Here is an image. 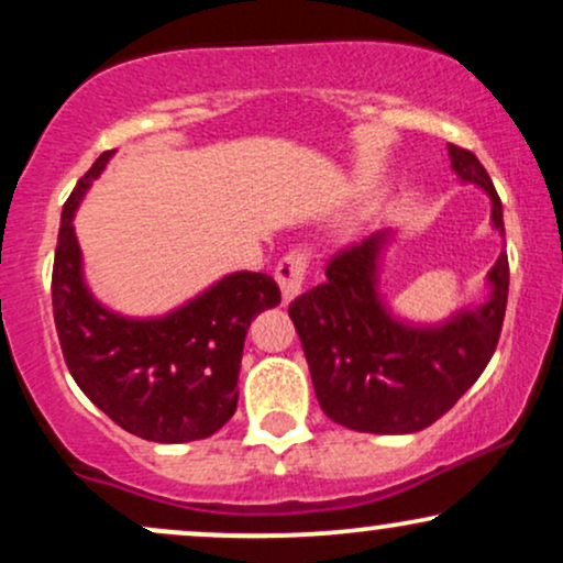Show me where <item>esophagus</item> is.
I'll use <instances>...</instances> for the list:
<instances>
[{"instance_id":"1","label":"esophagus","mask_w":563,"mask_h":563,"mask_svg":"<svg viewBox=\"0 0 563 563\" xmlns=\"http://www.w3.org/2000/svg\"><path fill=\"white\" fill-rule=\"evenodd\" d=\"M307 269H309V254L301 249L288 251V254L277 262L275 277H277V283H280L283 299L290 301L294 296H299V290L303 286V277H307Z\"/></svg>"}]
</instances>
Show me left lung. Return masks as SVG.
Segmentation results:
<instances>
[{"label":"left lung","instance_id":"8db88e82","mask_svg":"<svg viewBox=\"0 0 563 563\" xmlns=\"http://www.w3.org/2000/svg\"><path fill=\"white\" fill-rule=\"evenodd\" d=\"M450 161L463 183L484 187L493 224L506 232L503 203L479 158L450 145ZM384 243V232H376L333 254L328 280L296 296L288 314L331 421L365 434H412L439 421L493 360L508 303V256L500 254L489 269L487 303L439 328H412L394 320L378 299Z\"/></svg>","mask_w":563,"mask_h":563}]
</instances>
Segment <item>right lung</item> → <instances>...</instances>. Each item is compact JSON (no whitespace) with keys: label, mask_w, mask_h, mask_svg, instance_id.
Here are the masks:
<instances>
[{"label":"right lung","mask_w":563,"mask_h":563,"mask_svg":"<svg viewBox=\"0 0 563 563\" xmlns=\"http://www.w3.org/2000/svg\"><path fill=\"white\" fill-rule=\"evenodd\" d=\"M106 151L63 206L53 267V312L63 357L79 389L129 434L179 444L217 434L238 407V373L251 320L280 303L264 273H235L177 312L129 320L84 286L74 211L100 177Z\"/></svg>","instance_id":"obj_1"}]
</instances>
